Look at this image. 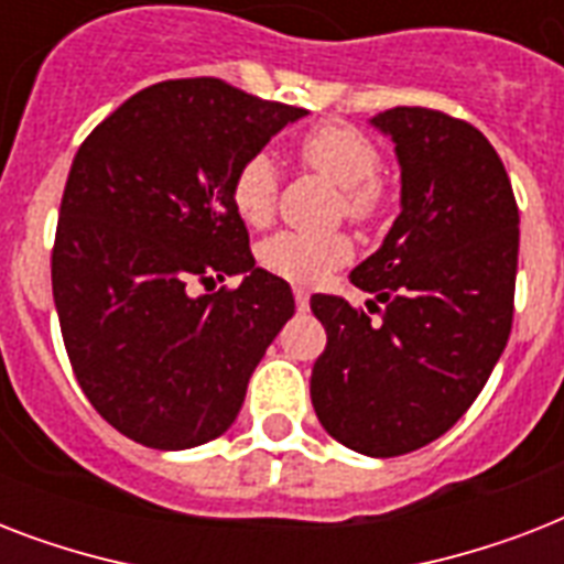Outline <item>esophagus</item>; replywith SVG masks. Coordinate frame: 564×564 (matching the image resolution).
Segmentation results:
<instances>
[{
    "instance_id": "1",
    "label": "esophagus",
    "mask_w": 564,
    "mask_h": 564,
    "mask_svg": "<svg viewBox=\"0 0 564 564\" xmlns=\"http://www.w3.org/2000/svg\"><path fill=\"white\" fill-rule=\"evenodd\" d=\"M295 307L307 310L310 307V292L304 286H295Z\"/></svg>"
}]
</instances>
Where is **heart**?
I'll use <instances>...</instances> for the list:
<instances>
[{
	"mask_svg": "<svg viewBox=\"0 0 564 564\" xmlns=\"http://www.w3.org/2000/svg\"><path fill=\"white\" fill-rule=\"evenodd\" d=\"M301 163L316 175L339 187V210L351 221L377 219L386 207V184L380 181V149L360 128L327 122L301 137ZM274 195L278 175L265 154L248 158L230 181V202L234 210L251 228H263L274 216ZM351 257V239L343 234L307 237V234H274L257 248V260L265 272L286 278V281H318L336 265Z\"/></svg>",
	"mask_w": 564,
	"mask_h": 564,
	"instance_id": "obj_1",
	"label": "heart"
}]
</instances>
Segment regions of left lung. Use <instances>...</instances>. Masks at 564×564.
Instances as JSON below:
<instances>
[{"label": "left lung", "instance_id": "left-lung-1", "mask_svg": "<svg viewBox=\"0 0 564 564\" xmlns=\"http://www.w3.org/2000/svg\"><path fill=\"white\" fill-rule=\"evenodd\" d=\"M371 126L401 163V216L351 283L377 322L313 295L327 345L310 377L322 427L366 456H401L454 427L512 330L518 204L491 143L442 110L392 108Z\"/></svg>", "mask_w": 564, "mask_h": 564}]
</instances>
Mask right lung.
<instances>
[{
	"label": "right lung",
	"mask_w": 564,
	"mask_h": 564,
	"mask_svg": "<svg viewBox=\"0 0 564 564\" xmlns=\"http://www.w3.org/2000/svg\"><path fill=\"white\" fill-rule=\"evenodd\" d=\"M304 113L221 78H175L134 93L75 154L52 292L75 380L122 436L184 451L237 419L295 299L254 265L230 181ZM234 273L237 291L209 292Z\"/></svg>",
	"instance_id": "obj_1"
}]
</instances>
